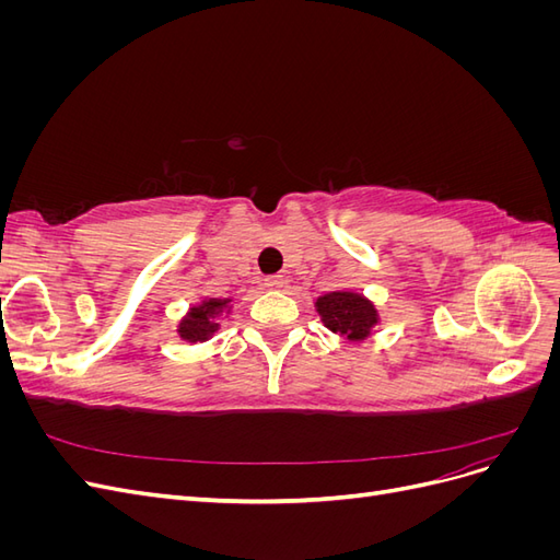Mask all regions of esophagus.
<instances>
[{"instance_id":"34e87169","label":"esophagus","mask_w":560,"mask_h":560,"mask_svg":"<svg viewBox=\"0 0 560 560\" xmlns=\"http://www.w3.org/2000/svg\"><path fill=\"white\" fill-rule=\"evenodd\" d=\"M264 284L268 287V290H282V287L287 284V280H284L282 276H268V278L264 280Z\"/></svg>"}]
</instances>
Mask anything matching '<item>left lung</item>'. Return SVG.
<instances>
[{"label":"left lung","mask_w":560,"mask_h":560,"mask_svg":"<svg viewBox=\"0 0 560 560\" xmlns=\"http://www.w3.org/2000/svg\"><path fill=\"white\" fill-rule=\"evenodd\" d=\"M315 311L322 325L350 343L366 341L381 322L376 303L352 290H336L317 296Z\"/></svg>","instance_id":"8db88e82"}]
</instances>
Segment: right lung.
Wrapping results in <instances>:
<instances>
[{"label": "right lung", "instance_id": "obj_1", "mask_svg": "<svg viewBox=\"0 0 560 560\" xmlns=\"http://www.w3.org/2000/svg\"><path fill=\"white\" fill-rule=\"evenodd\" d=\"M233 299L206 296L182 315L177 322V336L186 343H206L219 331V319L231 315Z\"/></svg>", "mask_w": 560, "mask_h": 560}]
</instances>
